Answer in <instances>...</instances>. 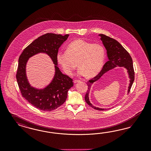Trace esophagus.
Here are the masks:
<instances>
[{
	"label": "esophagus",
	"instance_id": "1",
	"mask_svg": "<svg viewBox=\"0 0 151 151\" xmlns=\"http://www.w3.org/2000/svg\"><path fill=\"white\" fill-rule=\"evenodd\" d=\"M80 80H75L73 81L74 83H77V82H80Z\"/></svg>",
	"mask_w": 151,
	"mask_h": 151
}]
</instances>
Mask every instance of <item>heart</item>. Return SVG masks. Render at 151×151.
Here are the masks:
<instances>
[{
  "mask_svg": "<svg viewBox=\"0 0 151 151\" xmlns=\"http://www.w3.org/2000/svg\"><path fill=\"white\" fill-rule=\"evenodd\" d=\"M105 50L100 44H92L82 39L70 42L66 51H59L56 59L68 75H72L78 66V75L88 78L95 76L102 68Z\"/></svg>",
  "mask_w": 151,
  "mask_h": 151,
  "instance_id": "1",
  "label": "heart"
}]
</instances>
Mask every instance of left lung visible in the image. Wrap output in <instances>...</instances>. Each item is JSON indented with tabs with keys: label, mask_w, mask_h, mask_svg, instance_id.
Wrapping results in <instances>:
<instances>
[{
	"label": "left lung",
	"mask_w": 151,
	"mask_h": 151,
	"mask_svg": "<svg viewBox=\"0 0 151 151\" xmlns=\"http://www.w3.org/2000/svg\"><path fill=\"white\" fill-rule=\"evenodd\" d=\"M101 40L102 41L103 44L107 50V55L109 58V60L104 65L100 73L97 75L95 77L88 80L87 82V92L85 96V100L87 104L92 108L95 110L99 111L109 110V109H100L92 105L88 99V93L91 88L92 84L94 82L97 81L100 78L111 69H114L115 67L119 66L120 67L124 66L127 70L129 77L130 78V83L128 87V94L130 91L131 88L132 87L133 82L134 80V71L133 66L132 59L131 56L121 44L116 40L114 39L105 35L104 34H100Z\"/></svg>",
	"instance_id": "1"
}]
</instances>
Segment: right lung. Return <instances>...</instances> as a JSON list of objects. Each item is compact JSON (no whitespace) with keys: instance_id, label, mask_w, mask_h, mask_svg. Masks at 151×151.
Returning <instances> with one entry per match:
<instances>
[{"instance_id":"add662e5","label":"right lung","mask_w":151,"mask_h":151,"mask_svg":"<svg viewBox=\"0 0 151 151\" xmlns=\"http://www.w3.org/2000/svg\"><path fill=\"white\" fill-rule=\"evenodd\" d=\"M69 36V34L63 36L60 34L46 33L32 41L20 55L16 73L19 89L23 97L39 110L51 111L58 109L65 102L68 92L73 86V80L62 73L56 66V55L59 49ZM39 52H45L49 55L55 65V78L50 85L42 90L32 87L27 81L25 73L27 60Z\"/></svg>"}]
</instances>
